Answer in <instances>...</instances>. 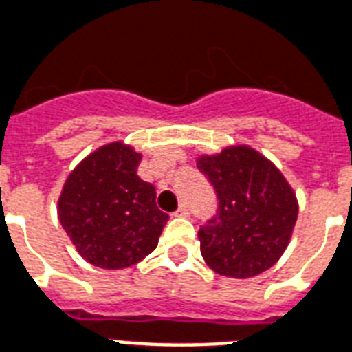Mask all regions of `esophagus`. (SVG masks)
<instances>
[{
    "instance_id": "esophagus-1",
    "label": "esophagus",
    "mask_w": 352,
    "mask_h": 352,
    "mask_svg": "<svg viewBox=\"0 0 352 352\" xmlns=\"http://www.w3.org/2000/svg\"><path fill=\"white\" fill-rule=\"evenodd\" d=\"M175 216H179V218H188L190 210L186 209V205H181V207L175 210Z\"/></svg>"
}]
</instances>
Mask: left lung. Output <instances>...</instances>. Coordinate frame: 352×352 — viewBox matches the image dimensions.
Returning a JSON list of instances; mask_svg holds the SVG:
<instances>
[{"label": "left lung", "mask_w": 352, "mask_h": 352, "mask_svg": "<svg viewBox=\"0 0 352 352\" xmlns=\"http://www.w3.org/2000/svg\"><path fill=\"white\" fill-rule=\"evenodd\" d=\"M197 169L218 197V212L197 233L205 263L228 278L269 270L287 248L298 216L282 171L248 145L201 155Z\"/></svg>", "instance_id": "8db88e82"}]
</instances>
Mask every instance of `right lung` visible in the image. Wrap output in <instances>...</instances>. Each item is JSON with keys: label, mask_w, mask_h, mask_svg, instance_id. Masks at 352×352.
Listing matches in <instances>:
<instances>
[{"label": "right lung", "mask_w": 352, "mask_h": 352, "mask_svg": "<svg viewBox=\"0 0 352 352\" xmlns=\"http://www.w3.org/2000/svg\"><path fill=\"white\" fill-rule=\"evenodd\" d=\"M142 155L111 142L85 156L65 181L59 222L78 254L100 269H126L156 248L169 216L156 192L138 177Z\"/></svg>", "instance_id": "obj_1"}]
</instances>
